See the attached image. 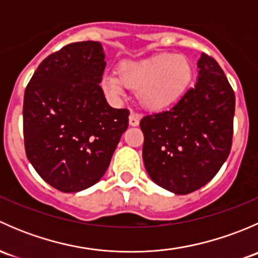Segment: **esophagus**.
<instances>
[{
	"label": "esophagus",
	"instance_id": "1",
	"mask_svg": "<svg viewBox=\"0 0 258 258\" xmlns=\"http://www.w3.org/2000/svg\"><path fill=\"white\" fill-rule=\"evenodd\" d=\"M139 123H140V116L132 112L130 114V124H131V126H137Z\"/></svg>",
	"mask_w": 258,
	"mask_h": 258
}]
</instances>
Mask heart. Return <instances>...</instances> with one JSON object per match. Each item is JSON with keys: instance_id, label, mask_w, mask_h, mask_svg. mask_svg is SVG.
Wrapping results in <instances>:
<instances>
[{"instance_id": "1", "label": "heart", "mask_w": 258, "mask_h": 258, "mask_svg": "<svg viewBox=\"0 0 258 258\" xmlns=\"http://www.w3.org/2000/svg\"><path fill=\"white\" fill-rule=\"evenodd\" d=\"M192 77V67L183 56L161 53L140 61H124L116 74L105 75L103 90L111 97L123 95L124 86L137 91L148 110L168 107L183 95Z\"/></svg>"}]
</instances>
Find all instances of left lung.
<instances>
[{"label": "left lung", "instance_id": "left-lung-1", "mask_svg": "<svg viewBox=\"0 0 258 258\" xmlns=\"http://www.w3.org/2000/svg\"><path fill=\"white\" fill-rule=\"evenodd\" d=\"M197 67V83L172 108L140 122L146 171L156 184L176 195L209 183L232 146L235 92L215 58L202 53Z\"/></svg>", "mask_w": 258, "mask_h": 258}]
</instances>
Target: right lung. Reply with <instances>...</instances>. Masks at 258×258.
Wrapping results in <instances>:
<instances>
[{
	"instance_id": "add662e5",
	"label": "right lung",
	"mask_w": 258,
	"mask_h": 258,
	"mask_svg": "<svg viewBox=\"0 0 258 258\" xmlns=\"http://www.w3.org/2000/svg\"><path fill=\"white\" fill-rule=\"evenodd\" d=\"M105 67L100 42L70 43L41 62L25 90L26 155L61 192L100 181L128 127L130 111L111 107L98 85Z\"/></svg>"
}]
</instances>
